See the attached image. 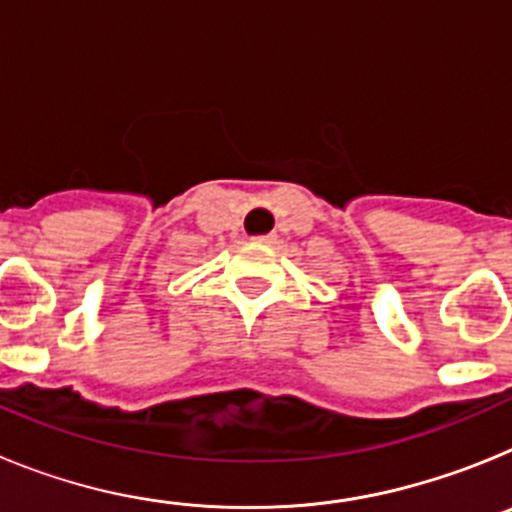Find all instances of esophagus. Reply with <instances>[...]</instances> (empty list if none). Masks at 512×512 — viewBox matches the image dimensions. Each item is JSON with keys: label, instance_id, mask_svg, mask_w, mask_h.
I'll use <instances>...</instances> for the list:
<instances>
[{"label": "esophagus", "instance_id": "esophagus-1", "mask_svg": "<svg viewBox=\"0 0 512 512\" xmlns=\"http://www.w3.org/2000/svg\"><path fill=\"white\" fill-rule=\"evenodd\" d=\"M271 238H274V235H256V241L259 243H269Z\"/></svg>", "mask_w": 512, "mask_h": 512}]
</instances>
